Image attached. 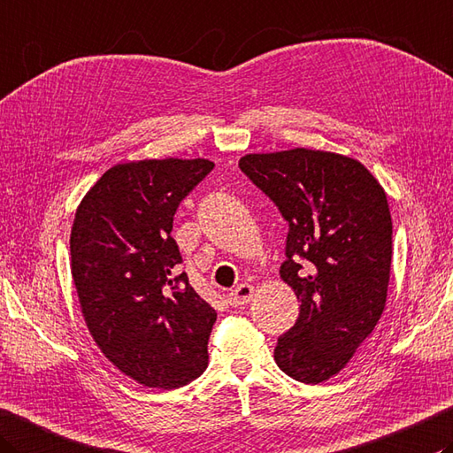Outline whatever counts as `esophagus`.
<instances>
[{"label": "esophagus", "instance_id": "obj_1", "mask_svg": "<svg viewBox=\"0 0 453 453\" xmlns=\"http://www.w3.org/2000/svg\"><path fill=\"white\" fill-rule=\"evenodd\" d=\"M253 298V287L251 285H239L227 295V303L232 306H243Z\"/></svg>", "mask_w": 453, "mask_h": 453}]
</instances>
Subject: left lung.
Listing matches in <instances>:
<instances>
[{
    "label": "left lung",
    "instance_id": "obj_1",
    "mask_svg": "<svg viewBox=\"0 0 453 453\" xmlns=\"http://www.w3.org/2000/svg\"><path fill=\"white\" fill-rule=\"evenodd\" d=\"M242 173L288 221L280 277L300 303L274 361L306 385L348 365L375 330L391 277L393 221L387 194L356 158L290 149L245 155Z\"/></svg>",
    "mask_w": 453,
    "mask_h": 453
}]
</instances>
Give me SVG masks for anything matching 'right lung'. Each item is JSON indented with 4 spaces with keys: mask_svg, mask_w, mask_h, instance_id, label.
<instances>
[{
    "mask_svg": "<svg viewBox=\"0 0 453 453\" xmlns=\"http://www.w3.org/2000/svg\"><path fill=\"white\" fill-rule=\"evenodd\" d=\"M211 168L206 158L111 166L76 210L70 257L86 326L104 356L145 387L179 388L208 367L218 314L179 273L171 232Z\"/></svg>",
    "mask_w": 453,
    "mask_h": 453,
    "instance_id": "add662e5",
    "label": "right lung"
}]
</instances>
